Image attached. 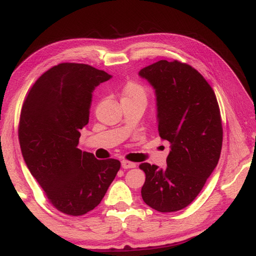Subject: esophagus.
I'll list each match as a JSON object with an SVG mask.
<instances>
[{"label":"esophagus","instance_id":"obj_1","mask_svg":"<svg viewBox=\"0 0 256 256\" xmlns=\"http://www.w3.org/2000/svg\"><path fill=\"white\" fill-rule=\"evenodd\" d=\"M121 166H122V168H123L124 170H128V168H135V166H136V163L124 160V161L121 162Z\"/></svg>","mask_w":256,"mask_h":256}]
</instances>
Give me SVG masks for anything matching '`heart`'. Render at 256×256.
<instances>
[{
	"instance_id": "1",
	"label": "heart",
	"mask_w": 256,
	"mask_h": 256,
	"mask_svg": "<svg viewBox=\"0 0 256 256\" xmlns=\"http://www.w3.org/2000/svg\"><path fill=\"white\" fill-rule=\"evenodd\" d=\"M121 102H146V90L135 81H128L121 88Z\"/></svg>"
}]
</instances>
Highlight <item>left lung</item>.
<instances>
[{
    "label": "left lung",
    "instance_id": "left-lung-1",
    "mask_svg": "<svg viewBox=\"0 0 256 256\" xmlns=\"http://www.w3.org/2000/svg\"><path fill=\"white\" fill-rule=\"evenodd\" d=\"M156 90L158 130L171 145L166 168L142 163V196L162 213L186 208L196 199L220 160V111L213 88L192 66L159 60L140 71Z\"/></svg>",
    "mask_w": 256,
    "mask_h": 256
}]
</instances>
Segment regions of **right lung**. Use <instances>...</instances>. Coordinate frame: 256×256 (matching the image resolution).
<instances>
[{
	"label": "right lung",
	"instance_id": "add662e5",
	"mask_svg": "<svg viewBox=\"0 0 256 256\" xmlns=\"http://www.w3.org/2000/svg\"><path fill=\"white\" fill-rule=\"evenodd\" d=\"M110 74L90 64L62 62L38 78L26 96L18 126L30 173L58 211L80 216L95 208L121 163L78 148L88 123L92 93Z\"/></svg>",
	"mask_w": 256,
	"mask_h": 256
}]
</instances>
